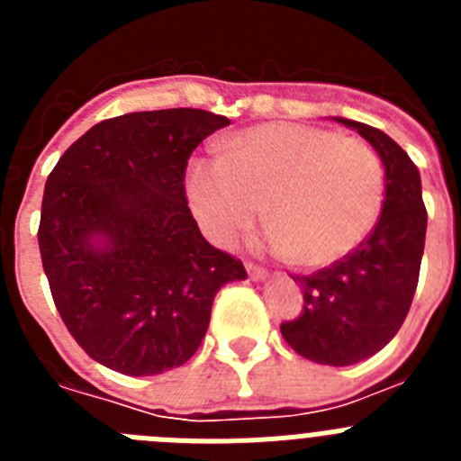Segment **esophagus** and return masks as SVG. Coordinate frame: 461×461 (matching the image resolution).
Masks as SVG:
<instances>
[{"label": "esophagus", "mask_w": 461, "mask_h": 461, "mask_svg": "<svg viewBox=\"0 0 461 461\" xmlns=\"http://www.w3.org/2000/svg\"><path fill=\"white\" fill-rule=\"evenodd\" d=\"M247 272H249V276H251V279H254V281L263 279V276L267 275V270H266V267L256 266V263H247Z\"/></svg>", "instance_id": "1"}]
</instances>
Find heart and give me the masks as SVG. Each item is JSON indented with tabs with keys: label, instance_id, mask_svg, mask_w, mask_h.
<instances>
[{
	"label": "heart",
	"instance_id": "obj_1",
	"mask_svg": "<svg viewBox=\"0 0 461 461\" xmlns=\"http://www.w3.org/2000/svg\"><path fill=\"white\" fill-rule=\"evenodd\" d=\"M186 191L207 238L230 244L266 217L270 249L319 270L356 251L376 226L385 168L372 145L295 122L249 126L198 158Z\"/></svg>",
	"mask_w": 461,
	"mask_h": 461
}]
</instances>
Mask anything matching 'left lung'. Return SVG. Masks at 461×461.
<instances>
[{
    "mask_svg": "<svg viewBox=\"0 0 461 461\" xmlns=\"http://www.w3.org/2000/svg\"><path fill=\"white\" fill-rule=\"evenodd\" d=\"M351 126L369 140L385 166V201L372 233L339 263L295 275L303 286L300 316L281 323L293 351L319 365L346 367L374 356L399 332L420 276L427 210L420 173L409 154L383 131Z\"/></svg>",
    "mask_w": 461,
    "mask_h": 461,
    "instance_id": "1",
    "label": "left lung"
}]
</instances>
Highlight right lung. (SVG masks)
Segmentation results:
<instances>
[{
  "instance_id": "add662e5",
  "label": "right lung",
  "mask_w": 461,
  "mask_h": 461,
  "mask_svg": "<svg viewBox=\"0 0 461 461\" xmlns=\"http://www.w3.org/2000/svg\"><path fill=\"white\" fill-rule=\"evenodd\" d=\"M226 124L198 108L110 117L48 175L39 249L52 300L108 369L154 376L185 365L219 288L247 279L242 260L203 238L185 189L191 152Z\"/></svg>"
}]
</instances>
